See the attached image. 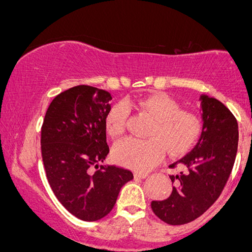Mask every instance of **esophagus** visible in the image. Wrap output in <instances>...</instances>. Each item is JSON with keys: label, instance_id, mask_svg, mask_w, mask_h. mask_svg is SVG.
Masks as SVG:
<instances>
[{"label": "esophagus", "instance_id": "obj_1", "mask_svg": "<svg viewBox=\"0 0 252 252\" xmlns=\"http://www.w3.org/2000/svg\"><path fill=\"white\" fill-rule=\"evenodd\" d=\"M134 176L137 178H147L149 176V173L148 171H136V173L134 174Z\"/></svg>", "mask_w": 252, "mask_h": 252}]
</instances>
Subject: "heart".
<instances>
[{"instance_id": "b5f03b06", "label": "heart", "mask_w": 252, "mask_h": 252, "mask_svg": "<svg viewBox=\"0 0 252 252\" xmlns=\"http://www.w3.org/2000/svg\"><path fill=\"white\" fill-rule=\"evenodd\" d=\"M134 105L153 120L150 138H125L115 144V161L135 170H149L159 162L167 149L170 155L187 152L201 133V119L191 111L180 110L176 101L165 94H153L134 101ZM128 108L118 103L111 108L105 119L107 130L112 137L122 136L126 129Z\"/></svg>"}]
</instances>
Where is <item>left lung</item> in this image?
<instances>
[{
  "label": "left lung",
  "mask_w": 252,
  "mask_h": 252,
  "mask_svg": "<svg viewBox=\"0 0 252 252\" xmlns=\"http://www.w3.org/2000/svg\"><path fill=\"white\" fill-rule=\"evenodd\" d=\"M202 132L191 152L171 166L187 171L170 175L174 188L162 201L151 208L160 220L170 225L194 220L213 206L227 182L238 152L239 127L231 111L215 97L200 95Z\"/></svg>",
  "instance_id": "left-lung-1"
}]
</instances>
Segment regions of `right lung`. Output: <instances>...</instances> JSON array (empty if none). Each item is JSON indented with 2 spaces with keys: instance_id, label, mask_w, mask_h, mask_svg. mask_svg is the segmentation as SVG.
I'll return each instance as SVG.
<instances>
[{
  "instance_id": "obj_1",
  "label": "right lung",
  "mask_w": 252,
  "mask_h": 252,
  "mask_svg": "<svg viewBox=\"0 0 252 252\" xmlns=\"http://www.w3.org/2000/svg\"><path fill=\"white\" fill-rule=\"evenodd\" d=\"M111 94L78 85L54 97L42 126V158L57 199L82 220L103 218L133 180L130 170L102 165L109 153L107 116Z\"/></svg>"
}]
</instances>
